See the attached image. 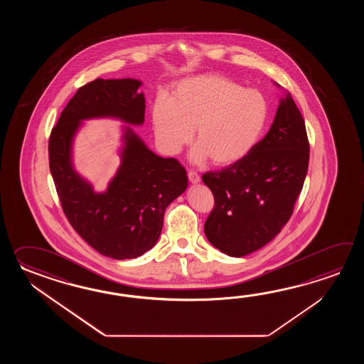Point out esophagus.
I'll return each instance as SVG.
<instances>
[{"instance_id": "esophagus-1", "label": "esophagus", "mask_w": 364, "mask_h": 364, "mask_svg": "<svg viewBox=\"0 0 364 364\" xmlns=\"http://www.w3.org/2000/svg\"><path fill=\"white\" fill-rule=\"evenodd\" d=\"M187 176H188V179H190L191 183H198V182L200 181V176H199L196 171H188Z\"/></svg>"}]
</instances>
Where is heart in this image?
I'll list each match as a JSON object with an SVG mask.
<instances>
[{"mask_svg": "<svg viewBox=\"0 0 364 364\" xmlns=\"http://www.w3.org/2000/svg\"><path fill=\"white\" fill-rule=\"evenodd\" d=\"M263 93L246 90L221 74H203L181 80L171 99L157 96L152 104L155 138L168 155L178 154L193 136V159L217 166L238 163L252 151L268 121Z\"/></svg>", "mask_w": 364, "mask_h": 364, "instance_id": "obj_1", "label": "heart"}]
</instances>
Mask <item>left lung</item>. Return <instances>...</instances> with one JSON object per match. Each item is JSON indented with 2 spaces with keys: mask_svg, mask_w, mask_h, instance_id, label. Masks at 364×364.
I'll list each match as a JSON object with an SVG mask.
<instances>
[{
  "mask_svg": "<svg viewBox=\"0 0 364 364\" xmlns=\"http://www.w3.org/2000/svg\"><path fill=\"white\" fill-rule=\"evenodd\" d=\"M309 160L304 119L287 93L269 132L245 159L203 174L215 198L204 224L209 242L240 257L273 240L293 215Z\"/></svg>",
  "mask_w": 364,
  "mask_h": 364,
  "instance_id": "8db88e82",
  "label": "left lung"
}]
</instances>
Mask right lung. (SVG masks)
Returning <instances> with one entry per match:
<instances>
[{
    "label": "right lung",
    "mask_w": 364,
    "mask_h": 364,
    "mask_svg": "<svg viewBox=\"0 0 364 364\" xmlns=\"http://www.w3.org/2000/svg\"><path fill=\"white\" fill-rule=\"evenodd\" d=\"M135 79H95L82 85L50 132L48 152L62 210L70 225L101 255L132 259L154 247L165 209L187 187L186 169L176 159L151 152L126 129L122 165L104 193L73 169L71 140L80 121L117 117L132 124L144 121V96Z\"/></svg>",
    "instance_id": "obj_1"
}]
</instances>
